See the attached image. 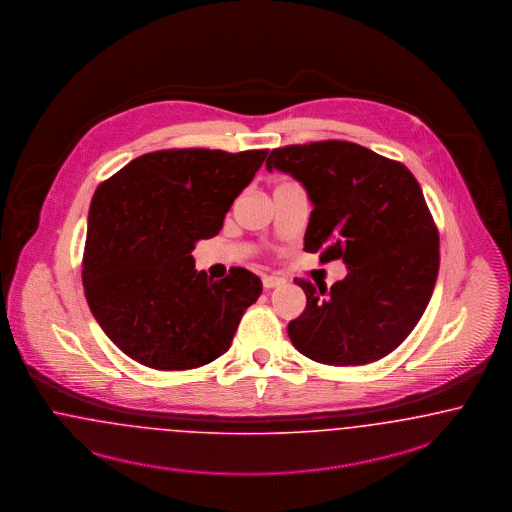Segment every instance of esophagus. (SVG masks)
I'll list each match as a JSON object with an SVG mask.
<instances>
[{"mask_svg": "<svg viewBox=\"0 0 512 512\" xmlns=\"http://www.w3.org/2000/svg\"><path fill=\"white\" fill-rule=\"evenodd\" d=\"M284 284V280L282 278H278V276H263V286L266 289H272V287L282 286Z\"/></svg>", "mask_w": 512, "mask_h": 512, "instance_id": "34e87169", "label": "esophagus"}]
</instances>
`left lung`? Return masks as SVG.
<instances>
[{
	"mask_svg": "<svg viewBox=\"0 0 512 512\" xmlns=\"http://www.w3.org/2000/svg\"><path fill=\"white\" fill-rule=\"evenodd\" d=\"M266 169L307 188L308 253L348 266L329 291L295 280L307 308L287 326L293 347L329 366L387 356L421 320L440 265L438 228L417 179L406 165L348 141L274 148Z\"/></svg>",
	"mask_w": 512,
	"mask_h": 512,
	"instance_id": "left-lung-1",
	"label": "left lung"
}]
</instances>
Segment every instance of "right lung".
Returning a JSON list of instances; mask_svg holds the SVG:
<instances>
[{
    "label": "right lung",
    "instance_id": "obj_1",
    "mask_svg": "<svg viewBox=\"0 0 512 512\" xmlns=\"http://www.w3.org/2000/svg\"><path fill=\"white\" fill-rule=\"evenodd\" d=\"M268 150L171 148L143 154L97 186L87 219L85 299L116 347L148 368L205 366L230 348L261 291L234 266L213 282L192 249L223 228Z\"/></svg>",
    "mask_w": 512,
    "mask_h": 512
}]
</instances>
